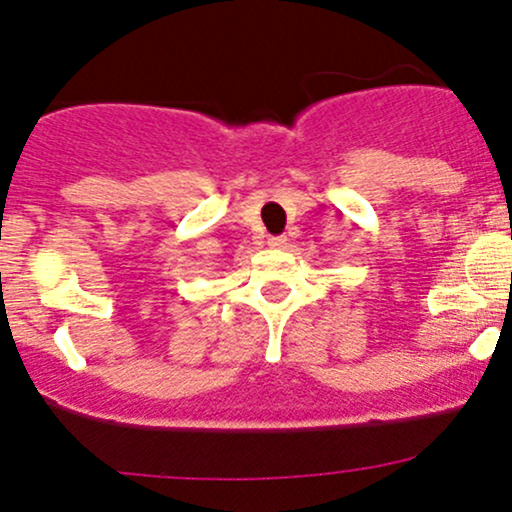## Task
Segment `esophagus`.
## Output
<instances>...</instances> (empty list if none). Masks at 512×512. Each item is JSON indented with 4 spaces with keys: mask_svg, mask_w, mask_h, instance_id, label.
<instances>
[{
    "mask_svg": "<svg viewBox=\"0 0 512 512\" xmlns=\"http://www.w3.org/2000/svg\"><path fill=\"white\" fill-rule=\"evenodd\" d=\"M286 243H289V240H286V236H269V238H267L269 248H276V250L286 248Z\"/></svg>",
    "mask_w": 512,
    "mask_h": 512,
    "instance_id": "esophagus-1",
    "label": "esophagus"
}]
</instances>
